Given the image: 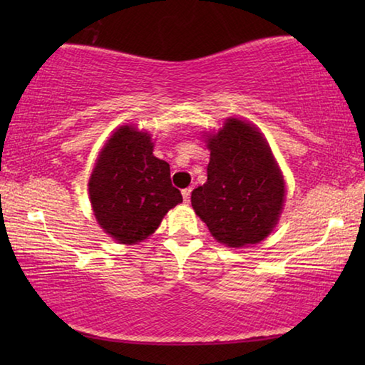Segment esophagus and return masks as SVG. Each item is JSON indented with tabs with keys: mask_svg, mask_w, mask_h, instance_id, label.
<instances>
[{
	"mask_svg": "<svg viewBox=\"0 0 365 365\" xmlns=\"http://www.w3.org/2000/svg\"><path fill=\"white\" fill-rule=\"evenodd\" d=\"M182 195H183V200H185V202H188V201H190V196H191V188H185V190H182Z\"/></svg>",
	"mask_w": 365,
	"mask_h": 365,
	"instance_id": "obj_1",
	"label": "esophagus"
}]
</instances>
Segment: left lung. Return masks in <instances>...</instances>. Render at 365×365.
<instances>
[{
	"instance_id": "left-lung-1",
	"label": "left lung",
	"mask_w": 365,
	"mask_h": 365,
	"mask_svg": "<svg viewBox=\"0 0 365 365\" xmlns=\"http://www.w3.org/2000/svg\"><path fill=\"white\" fill-rule=\"evenodd\" d=\"M207 182L191 191V206L219 243L230 248L269 237L285 201V182L264 135L250 122L227 119L206 138Z\"/></svg>"
}]
</instances>
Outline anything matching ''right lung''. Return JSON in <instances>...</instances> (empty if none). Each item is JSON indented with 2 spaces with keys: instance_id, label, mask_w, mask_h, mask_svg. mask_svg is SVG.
<instances>
[{
  "instance_id": "right-lung-1",
  "label": "right lung",
  "mask_w": 365,
  "mask_h": 365,
  "mask_svg": "<svg viewBox=\"0 0 365 365\" xmlns=\"http://www.w3.org/2000/svg\"><path fill=\"white\" fill-rule=\"evenodd\" d=\"M148 132L122 125L96 159L88 182L95 217L122 245H135L156 232L160 220L182 202L170 168L153 154Z\"/></svg>"
}]
</instances>
